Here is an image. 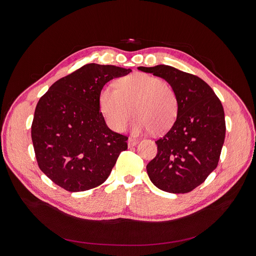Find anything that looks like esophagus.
Masks as SVG:
<instances>
[{"mask_svg": "<svg viewBox=\"0 0 256 256\" xmlns=\"http://www.w3.org/2000/svg\"><path fill=\"white\" fill-rule=\"evenodd\" d=\"M137 144H138V140L134 139V138H128V147H132V146H135V145H137Z\"/></svg>", "mask_w": 256, "mask_h": 256, "instance_id": "1", "label": "esophagus"}]
</instances>
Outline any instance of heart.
<instances>
[{"label":"heart","mask_w":256,"mask_h":256,"mask_svg":"<svg viewBox=\"0 0 256 256\" xmlns=\"http://www.w3.org/2000/svg\"><path fill=\"white\" fill-rule=\"evenodd\" d=\"M98 106L108 126L115 132L124 130L132 113L135 114L132 130L136 135L152 130L154 134L167 132L178 113L174 90L160 78L143 72L119 78L116 88L102 87Z\"/></svg>","instance_id":"1"}]
</instances>
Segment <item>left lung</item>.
<instances>
[{
	"label": "left lung",
	"instance_id": "left-lung-1",
	"mask_svg": "<svg viewBox=\"0 0 256 256\" xmlns=\"http://www.w3.org/2000/svg\"><path fill=\"white\" fill-rule=\"evenodd\" d=\"M138 70L164 78L178 102L176 122L156 141L158 154L147 164V174L160 190L191 192L217 168L226 130L222 104L196 76L163 64Z\"/></svg>",
	"mask_w": 256,
	"mask_h": 256
}]
</instances>
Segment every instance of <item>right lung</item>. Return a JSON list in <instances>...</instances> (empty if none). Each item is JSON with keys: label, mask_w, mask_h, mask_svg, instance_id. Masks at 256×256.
I'll return each instance as SVG.
<instances>
[{"label": "right lung", "mask_w": 256, "mask_h": 256, "mask_svg": "<svg viewBox=\"0 0 256 256\" xmlns=\"http://www.w3.org/2000/svg\"><path fill=\"white\" fill-rule=\"evenodd\" d=\"M130 68L86 64L54 83L39 100L31 128L38 166L68 192H83L109 178L128 137L108 128L98 94Z\"/></svg>", "instance_id": "1"}]
</instances>
